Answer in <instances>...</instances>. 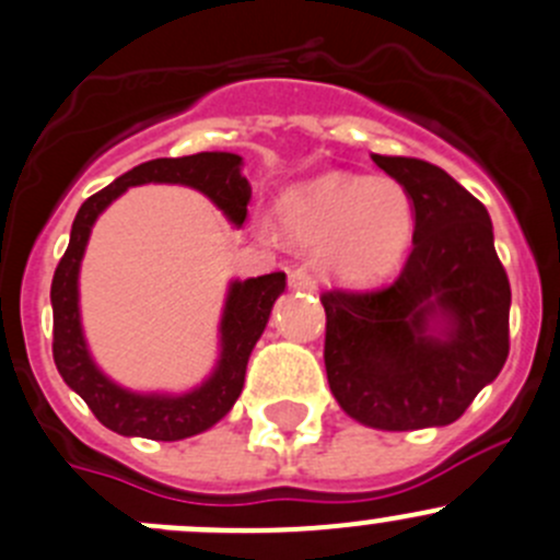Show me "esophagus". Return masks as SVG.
I'll list each match as a JSON object with an SVG mask.
<instances>
[{"instance_id": "34e87169", "label": "esophagus", "mask_w": 560, "mask_h": 560, "mask_svg": "<svg viewBox=\"0 0 560 560\" xmlns=\"http://www.w3.org/2000/svg\"><path fill=\"white\" fill-rule=\"evenodd\" d=\"M290 287H292V290H303V292H314V290H317L314 279L303 268L292 270V273H290Z\"/></svg>"}]
</instances>
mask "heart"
I'll return each mask as SVG.
<instances>
[{"label":"heart","mask_w":560,"mask_h":560,"mask_svg":"<svg viewBox=\"0 0 560 560\" xmlns=\"http://www.w3.org/2000/svg\"><path fill=\"white\" fill-rule=\"evenodd\" d=\"M276 224L287 241L319 248L325 279L350 290L383 284L405 262L412 241V199L390 177L317 175L284 188Z\"/></svg>","instance_id":"obj_1"}]
</instances>
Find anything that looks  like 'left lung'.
<instances>
[{
	"mask_svg": "<svg viewBox=\"0 0 560 560\" xmlns=\"http://www.w3.org/2000/svg\"><path fill=\"white\" fill-rule=\"evenodd\" d=\"M412 199V252L380 292H325V372L358 424L457 421L509 355L512 287L485 205L441 166L372 155Z\"/></svg>",
	"mask_w": 560,
	"mask_h": 560,
	"instance_id": "left-lung-1",
	"label": "left lung"
}]
</instances>
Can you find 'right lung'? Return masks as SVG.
<instances>
[{
	"mask_svg": "<svg viewBox=\"0 0 560 560\" xmlns=\"http://www.w3.org/2000/svg\"><path fill=\"white\" fill-rule=\"evenodd\" d=\"M170 183L205 194L232 226L241 230L248 215L252 186L243 177V159L235 153H197L186 159H155L133 166L122 177L92 194L79 208L70 243L51 281L54 363L59 374L86 401L103 427L125 438L183 441L219 424L243 390L248 358L268 325L276 298L284 292L287 276L268 273L257 279H232L219 323V358L208 377L183 394L133 390L114 383L92 358L81 328L79 273L97 215L128 188Z\"/></svg>",
	"mask_w": 560,
	"mask_h": 560,
	"instance_id": "1",
	"label": "right lung"
}]
</instances>
